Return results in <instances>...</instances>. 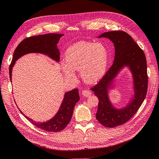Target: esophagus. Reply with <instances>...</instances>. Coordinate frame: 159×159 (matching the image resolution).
I'll return each instance as SVG.
<instances>
[{
  "label": "esophagus",
  "mask_w": 159,
  "mask_h": 159,
  "mask_svg": "<svg viewBox=\"0 0 159 159\" xmlns=\"http://www.w3.org/2000/svg\"><path fill=\"white\" fill-rule=\"evenodd\" d=\"M91 94V92L89 90H83L82 91V95H84L85 97H89Z\"/></svg>",
  "instance_id": "obj_1"
}]
</instances>
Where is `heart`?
Returning <instances> with one entry per match:
<instances>
[{
	"instance_id": "heart-1",
	"label": "heart",
	"mask_w": 159,
	"mask_h": 159,
	"mask_svg": "<svg viewBox=\"0 0 159 159\" xmlns=\"http://www.w3.org/2000/svg\"><path fill=\"white\" fill-rule=\"evenodd\" d=\"M109 54L107 48L101 43L79 42L70 46L65 54L66 63L62 70L68 78H75L74 70L80 71L86 84H95L107 73Z\"/></svg>"
}]
</instances>
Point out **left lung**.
<instances>
[{
    "mask_svg": "<svg viewBox=\"0 0 159 159\" xmlns=\"http://www.w3.org/2000/svg\"><path fill=\"white\" fill-rule=\"evenodd\" d=\"M102 37L109 38L113 43L114 61L103 78L91 89L99 99L96 119L105 127H115L131 119L146 97L148 88L147 60L143 50L127 32L111 31L99 36ZM125 65L129 66L133 74L135 95L125 108L117 110L112 107L108 99V89L118 72Z\"/></svg>",
    "mask_w": 159,
    "mask_h": 159,
    "instance_id": "obj_1",
    "label": "left lung"
}]
</instances>
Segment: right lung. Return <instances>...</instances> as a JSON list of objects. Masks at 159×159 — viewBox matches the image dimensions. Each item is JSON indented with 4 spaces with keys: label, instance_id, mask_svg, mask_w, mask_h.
Returning a JSON list of instances; mask_svg holds the SVG:
<instances>
[{
    "label": "right lung",
    "instance_id": "1",
    "mask_svg": "<svg viewBox=\"0 0 159 159\" xmlns=\"http://www.w3.org/2000/svg\"><path fill=\"white\" fill-rule=\"evenodd\" d=\"M63 34L50 33L26 38L18 45L13 54L11 64L9 66V75L11 81L12 70L15 61L24 55L28 53H41L50 57L57 61L60 60V51L57 48V44ZM80 100L78 89H74L65 93L64 98L58 112L50 121L44 123H36L20 113L28 121L38 128L49 132H59L64 129L70 123L74 108Z\"/></svg>",
    "mask_w": 159,
    "mask_h": 159
}]
</instances>
